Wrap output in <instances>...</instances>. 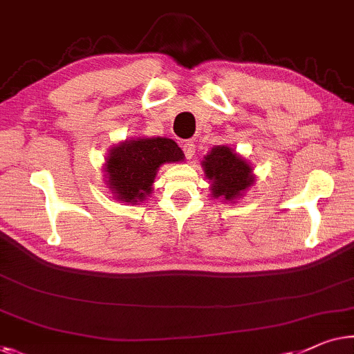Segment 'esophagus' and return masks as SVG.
<instances>
[{
    "label": "esophagus",
    "mask_w": 354,
    "mask_h": 354,
    "mask_svg": "<svg viewBox=\"0 0 354 354\" xmlns=\"http://www.w3.org/2000/svg\"><path fill=\"white\" fill-rule=\"evenodd\" d=\"M182 148H183V153H185L187 160H192L193 155H194V148H196V147H194V143H193L192 140H188V142H183Z\"/></svg>",
    "instance_id": "1"
}]
</instances>
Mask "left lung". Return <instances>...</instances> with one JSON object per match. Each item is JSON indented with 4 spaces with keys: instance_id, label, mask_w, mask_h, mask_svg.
Returning <instances> with one entry per match:
<instances>
[{
    "instance_id": "1",
    "label": "left lung",
    "mask_w": 354,
    "mask_h": 354,
    "mask_svg": "<svg viewBox=\"0 0 354 354\" xmlns=\"http://www.w3.org/2000/svg\"><path fill=\"white\" fill-rule=\"evenodd\" d=\"M201 166L211 180L212 196L222 198L227 203H234L245 189L254 185L252 167L227 145L214 147L204 156Z\"/></svg>"
}]
</instances>
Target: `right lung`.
<instances>
[{
	"mask_svg": "<svg viewBox=\"0 0 354 354\" xmlns=\"http://www.w3.org/2000/svg\"><path fill=\"white\" fill-rule=\"evenodd\" d=\"M183 160V151L166 137H139L111 148L105 161L106 187L118 201L139 204L153 189L156 172L166 162Z\"/></svg>",
	"mask_w": 354,
	"mask_h": 354,
	"instance_id": "1",
	"label": "right lung"
}]
</instances>
